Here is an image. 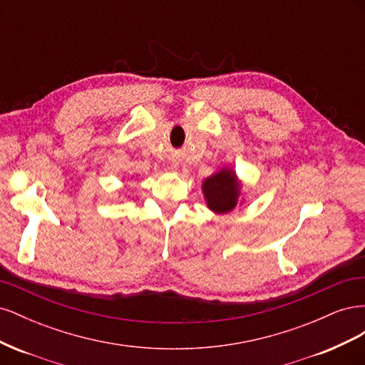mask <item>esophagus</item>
I'll return each mask as SVG.
<instances>
[{"label":"esophagus","mask_w":365,"mask_h":365,"mask_svg":"<svg viewBox=\"0 0 365 365\" xmlns=\"http://www.w3.org/2000/svg\"><path fill=\"white\" fill-rule=\"evenodd\" d=\"M172 169H173V170H176V165H175V164L172 165Z\"/></svg>","instance_id":"obj_1"}]
</instances>
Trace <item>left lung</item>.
Returning <instances> with one entry per match:
<instances>
[{
	"mask_svg": "<svg viewBox=\"0 0 365 365\" xmlns=\"http://www.w3.org/2000/svg\"><path fill=\"white\" fill-rule=\"evenodd\" d=\"M204 200L215 215H227L245 202L242 181L233 168L224 165L202 181Z\"/></svg>",
	"mask_w": 365,
	"mask_h": 365,
	"instance_id": "left-lung-1",
	"label": "left lung"
}]
</instances>
